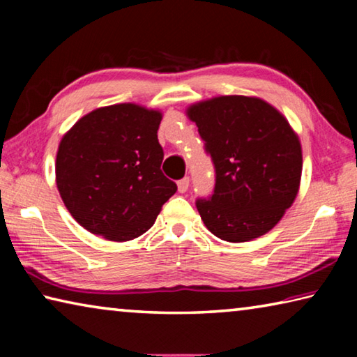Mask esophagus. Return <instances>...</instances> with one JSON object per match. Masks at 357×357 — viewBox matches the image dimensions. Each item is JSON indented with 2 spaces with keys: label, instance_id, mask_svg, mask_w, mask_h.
<instances>
[{
  "label": "esophagus",
  "instance_id": "obj_1",
  "mask_svg": "<svg viewBox=\"0 0 357 357\" xmlns=\"http://www.w3.org/2000/svg\"><path fill=\"white\" fill-rule=\"evenodd\" d=\"M189 178H183V179H179L178 181V190L181 192V193H184V192H187V189H189Z\"/></svg>",
  "mask_w": 357,
  "mask_h": 357
}]
</instances>
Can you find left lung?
<instances>
[{
  "label": "left lung",
  "mask_w": 357,
  "mask_h": 357,
  "mask_svg": "<svg viewBox=\"0 0 357 357\" xmlns=\"http://www.w3.org/2000/svg\"><path fill=\"white\" fill-rule=\"evenodd\" d=\"M214 190L197 198L204 225L217 238L244 243L268 233L298 195L302 153L288 121L268 102L222 96L192 105Z\"/></svg>",
  "instance_id": "1"
}]
</instances>
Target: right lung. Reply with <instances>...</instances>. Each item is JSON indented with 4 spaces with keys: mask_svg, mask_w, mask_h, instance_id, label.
Masks as SVG:
<instances>
[{
    "mask_svg": "<svg viewBox=\"0 0 357 357\" xmlns=\"http://www.w3.org/2000/svg\"><path fill=\"white\" fill-rule=\"evenodd\" d=\"M162 114L135 104L98 108L78 119L56 154V185L83 228L130 241L154 225L178 185L160 170Z\"/></svg>",
    "mask_w": 357,
    "mask_h": 357,
    "instance_id": "obj_1",
    "label": "right lung"
}]
</instances>
